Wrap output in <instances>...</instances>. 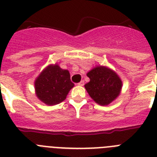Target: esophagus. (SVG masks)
Wrapping results in <instances>:
<instances>
[{
    "instance_id": "34e87169",
    "label": "esophagus",
    "mask_w": 157,
    "mask_h": 157,
    "mask_svg": "<svg viewBox=\"0 0 157 157\" xmlns=\"http://www.w3.org/2000/svg\"><path fill=\"white\" fill-rule=\"evenodd\" d=\"M78 85L80 86H82L84 85V81H83V80L82 81H81L79 83H78Z\"/></svg>"
}]
</instances>
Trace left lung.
Here are the masks:
<instances>
[{
    "label": "left lung",
    "instance_id": "left-lung-1",
    "mask_svg": "<svg viewBox=\"0 0 157 157\" xmlns=\"http://www.w3.org/2000/svg\"><path fill=\"white\" fill-rule=\"evenodd\" d=\"M90 81L85 85L89 95L101 105H107L120 94L122 82L116 72L105 67H97L87 73Z\"/></svg>",
    "mask_w": 157,
    "mask_h": 157
}]
</instances>
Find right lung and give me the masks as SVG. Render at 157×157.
<instances>
[{
  "mask_svg": "<svg viewBox=\"0 0 157 157\" xmlns=\"http://www.w3.org/2000/svg\"><path fill=\"white\" fill-rule=\"evenodd\" d=\"M37 98L48 105H55L65 100L74 83L71 81L70 73L58 65H49L36 79Z\"/></svg>",
  "mask_w": 157,
  "mask_h": 157,
  "instance_id": "add662e5",
  "label": "right lung"
}]
</instances>
